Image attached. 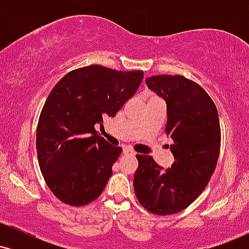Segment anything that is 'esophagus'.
I'll list each match as a JSON object with an SVG mask.
<instances>
[{"label": "esophagus", "mask_w": 249, "mask_h": 249, "mask_svg": "<svg viewBox=\"0 0 249 249\" xmlns=\"http://www.w3.org/2000/svg\"><path fill=\"white\" fill-rule=\"evenodd\" d=\"M123 153H124V154H128V156H136V153H134L132 150H130V148H127V147L124 148V151H123Z\"/></svg>", "instance_id": "obj_1"}]
</instances>
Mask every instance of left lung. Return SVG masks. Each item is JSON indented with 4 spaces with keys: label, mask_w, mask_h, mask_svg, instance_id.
<instances>
[{
    "label": "left lung",
    "mask_w": 249,
    "mask_h": 249,
    "mask_svg": "<svg viewBox=\"0 0 249 249\" xmlns=\"http://www.w3.org/2000/svg\"><path fill=\"white\" fill-rule=\"evenodd\" d=\"M146 85L166 103L165 132L173 141L174 162L164 168L138 154L134 193L147 211L168 215L190 206L207 186L219 158V115L206 91L184 76L147 77Z\"/></svg>",
    "instance_id": "8db88e82"
}]
</instances>
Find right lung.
Masks as SVG:
<instances>
[{"instance_id":"right-lung-1","label":"right lung","mask_w":249,"mask_h":249,"mask_svg":"<svg viewBox=\"0 0 249 249\" xmlns=\"http://www.w3.org/2000/svg\"><path fill=\"white\" fill-rule=\"evenodd\" d=\"M142 77V71L89 65L51 90L37 125V158L48 187L64 204L87 205L107 186L123 150L97 134L95 125L116 116Z\"/></svg>"}]
</instances>
